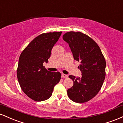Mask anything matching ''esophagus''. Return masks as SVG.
I'll use <instances>...</instances> for the list:
<instances>
[{"instance_id": "esophagus-1", "label": "esophagus", "mask_w": 123, "mask_h": 123, "mask_svg": "<svg viewBox=\"0 0 123 123\" xmlns=\"http://www.w3.org/2000/svg\"><path fill=\"white\" fill-rule=\"evenodd\" d=\"M61 77H62V78H67V77H68V76L66 75V74H61Z\"/></svg>"}]
</instances>
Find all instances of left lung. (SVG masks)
<instances>
[{"label":"left lung","mask_w":123,"mask_h":123,"mask_svg":"<svg viewBox=\"0 0 123 123\" xmlns=\"http://www.w3.org/2000/svg\"><path fill=\"white\" fill-rule=\"evenodd\" d=\"M63 39L69 44L74 60L79 62L81 77L69 75L73 86L68 96L77 103L88 102L99 92L105 79L106 61L97 43L80 32H66Z\"/></svg>","instance_id":"1"}]
</instances>
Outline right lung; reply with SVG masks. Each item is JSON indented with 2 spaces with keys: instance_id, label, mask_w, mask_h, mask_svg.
<instances>
[{
  "instance_id": "right-lung-1",
  "label": "right lung",
  "mask_w": 123,
  "mask_h": 123,
  "mask_svg": "<svg viewBox=\"0 0 123 123\" xmlns=\"http://www.w3.org/2000/svg\"><path fill=\"white\" fill-rule=\"evenodd\" d=\"M62 32L42 33L35 37L22 51L19 58L17 76L23 92L35 101H43L51 96L54 86L60 82L61 74L46 69L53 46Z\"/></svg>"
}]
</instances>
